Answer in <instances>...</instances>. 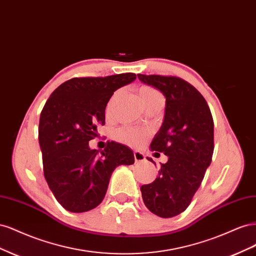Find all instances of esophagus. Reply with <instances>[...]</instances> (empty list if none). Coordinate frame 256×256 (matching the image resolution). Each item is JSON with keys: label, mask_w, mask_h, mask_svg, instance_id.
<instances>
[{"label": "esophagus", "mask_w": 256, "mask_h": 256, "mask_svg": "<svg viewBox=\"0 0 256 256\" xmlns=\"http://www.w3.org/2000/svg\"><path fill=\"white\" fill-rule=\"evenodd\" d=\"M134 161H136V162H143V161H145L144 154L141 152L136 150V152H134Z\"/></svg>", "instance_id": "esophagus-1"}]
</instances>
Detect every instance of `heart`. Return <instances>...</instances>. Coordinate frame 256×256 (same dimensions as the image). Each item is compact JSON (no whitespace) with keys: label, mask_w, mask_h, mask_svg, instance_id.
I'll return each instance as SVG.
<instances>
[{"label":"heart","mask_w":256,"mask_h":256,"mask_svg":"<svg viewBox=\"0 0 256 256\" xmlns=\"http://www.w3.org/2000/svg\"><path fill=\"white\" fill-rule=\"evenodd\" d=\"M120 95V90L115 92L113 96L111 97L109 104H108L106 106V114L110 115L112 112V108L116 102V99H118ZM140 96L143 104H147L150 102H152V100H156V99H164L162 95L160 92L154 90V88L150 86H142L140 88ZM150 132L148 130L146 129H141V128H136V127H122L115 130L114 132V138L116 141L122 142L124 144H127V145H131V146H142L147 138H148Z\"/></svg>","instance_id":"b5f03b06"}]
</instances>
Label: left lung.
<instances>
[{
	"instance_id": "1",
	"label": "left lung",
	"mask_w": 256,
	"mask_h": 256,
	"mask_svg": "<svg viewBox=\"0 0 256 256\" xmlns=\"http://www.w3.org/2000/svg\"><path fill=\"white\" fill-rule=\"evenodd\" d=\"M138 78L166 97L164 124L150 148L168 158L156 180L142 186V198L152 214L172 218L190 205L212 164V115L202 94L178 76L138 74Z\"/></svg>"
}]
</instances>
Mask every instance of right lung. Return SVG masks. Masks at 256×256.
I'll return each mask as SVG.
<instances>
[{
	"instance_id": "obj_1",
	"label": "right lung",
	"mask_w": 256,
	"mask_h": 256,
	"mask_svg": "<svg viewBox=\"0 0 256 256\" xmlns=\"http://www.w3.org/2000/svg\"><path fill=\"white\" fill-rule=\"evenodd\" d=\"M136 74L72 78L60 84L40 113L38 138L44 175L58 202L66 210L84 212L106 196L116 166L134 164L129 147L108 141L100 152L88 142L104 125L106 106L114 92L134 81Z\"/></svg>"
}]
</instances>
